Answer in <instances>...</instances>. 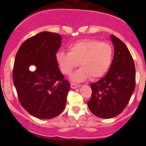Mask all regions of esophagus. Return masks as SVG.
<instances>
[{
	"label": "esophagus",
	"instance_id": "esophagus-1",
	"mask_svg": "<svg viewBox=\"0 0 146 146\" xmlns=\"http://www.w3.org/2000/svg\"><path fill=\"white\" fill-rule=\"evenodd\" d=\"M70 87H71L72 89H76V88H79L80 87V85H78V84H75V83H71L70 84Z\"/></svg>",
	"mask_w": 146,
	"mask_h": 146
}]
</instances>
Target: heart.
<instances>
[{
  "label": "heart",
  "mask_w": 146,
  "mask_h": 146,
  "mask_svg": "<svg viewBox=\"0 0 146 146\" xmlns=\"http://www.w3.org/2000/svg\"><path fill=\"white\" fill-rule=\"evenodd\" d=\"M68 53L58 51L56 61L60 70L70 76L78 66L80 69L71 76L73 82H82L92 77L98 79L105 76L110 69L113 60V48L106 42L95 39H83L71 44Z\"/></svg>",
  "instance_id": "obj_1"
}]
</instances>
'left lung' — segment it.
Masks as SVG:
<instances>
[{
	"mask_svg": "<svg viewBox=\"0 0 146 146\" xmlns=\"http://www.w3.org/2000/svg\"><path fill=\"white\" fill-rule=\"evenodd\" d=\"M114 48L110 69L104 77L91 84L88 102L91 112L102 119L117 117L129 103L136 85V69L126 46L114 35L110 36Z\"/></svg>",
	"mask_w": 146,
	"mask_h": 146,
	"instance_id": "left-lung-1",
	"label": "left lung"
}]
</instances>
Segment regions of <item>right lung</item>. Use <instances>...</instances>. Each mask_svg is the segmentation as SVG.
Here are the masks:
<instances>
[{"instance_id": "right-lung-1", "label": "right lung", "mask_w": 146, "mask_h": 146, "mask_svg": "<svg viewBox=\"0 0 146 146\" xmlns=\"http://www.w3.org/2000/svg\"><path fill=\"white\" fill-rule=\"evenodd\" d=\"M61 39L57 33L42 32L23 42L16 54L13 78L19 100L38 119L54 118L66 107L70 82L56 61Z\"/></svg>"}]
</instances>
